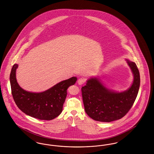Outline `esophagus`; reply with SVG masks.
Returning a JSON list of instances; mask_svg holds the SVG:
<instances>
[{
	"instance_id": "obj_1",
	"label": "esophagus",
	"mask_w": 154,
	"mask_h": 154,
	"mask_svg": "<svg viewBox=\"0 0 154 154\" xmlns=\"http://www.w3.org/2000/svg\"><path fill=\"white\" fill-rule=\"evenodd\" d=\"M85 82V80L84 79V78H80L78 80V84L80 85H83L84 83Z\"/></svg>"
}]
</instances>
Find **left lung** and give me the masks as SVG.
I'll use <instances>...</instances> for the list:
<instances>
[{
	"label": "left lung",
	"mask_w": 154,
	"mask_h": 154,
	"mask_svg": "<svg viewBox=\"0 0 154 154\" xmlns=\"http://www.w3.org/2000/svg\"><path fill=\"white\" fill-rule=\"evenodd\" d=\"M127 61L134 74V82L125 91L115 92L107 89L97 78L87 81L81 88L85 111L93 120L111 122L124 117L135 101L140 86V74L135 63Z\"/></svg>",
	"instance_id": "1"
}]
</instances>
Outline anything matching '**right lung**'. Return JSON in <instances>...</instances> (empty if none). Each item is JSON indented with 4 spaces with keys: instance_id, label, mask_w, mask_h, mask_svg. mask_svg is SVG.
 Segmentation results:
<instances>
[{
    "instance_id": "obj_1",
    "label": "right lung",
    "mask_w": 154,
    "mask_h": 154,
    "mask_svg": "<svg viewBox=\"0 0 154 154\" xmlns=\"http://www.w3.org/2000/svg\"><path fill=\"white\" fill-rule=\"evenodd\" d=\"M18 67L17 64L13 65L10 76L12 97L17 106L25 114L39 120H51L58 116L62 111L67 89L74 85L77 78L62 81L43 92H29L21 88L17 82Z\"/></svg>"
}]
</instances>
